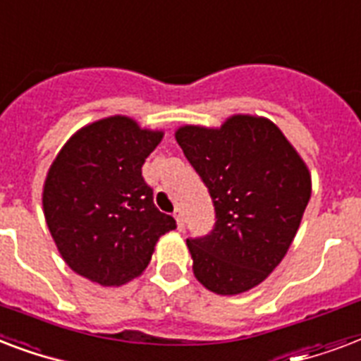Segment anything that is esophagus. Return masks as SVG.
Wrapping results in <instances>:
<instances>
[{"instance_id":"esophagus-1","label":"esophagus","mask_w":361,"mask_h":361,"mask_svg":"<svg viewBox=\"0 0 361 361\" xmlns=\"http://www.w3.org/2000/svg\"><path fill=\"white\" fill-rule=\"evenodd\" d=\"M173 216H175V220H177L178 230L183 231V228H184V220H183V211H180V207H177V209H175V212H173Z\"/></svg>"}]
</instances>
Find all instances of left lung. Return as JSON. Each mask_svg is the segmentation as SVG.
I'll list each match as a JSON object with an SVG mask.
<instances>
[{"mask_svg":"<svg viewBox=\"0 0 361 361\" xmlns=\"http://www.w3.org/2000/svg\"><path fill=\"white\" fill-rule=\"evenodd\" d=\"M216 211L211 235L188 239L195 279L219 295L252 290L281 264L311 200V171L281 128L258 114L175 130Z\"/></svg>","mask_w":361,"mask_h":361,"instance_id":"obj_1","label":"left lung"}]
</instances>
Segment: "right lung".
<instances>
[{
  "label": "right lung",
  "mask_w": 361,
  "mask_h": 361,
  "mask_svg": "<svg viewBox=\"0 0 361 361\" xmlns=\"http://www.w3.org/2000/svg\"><path fill=\"white\" fill-rule=\"evenodd\" d=\"M164 139L126 114L82 126L50 164L43 212L58 252L77 275L122 286L150 264L161 235L177 228L154 207L141 167Z\"/></svg>",
  "instance_id": "1"
}]
</instances>
